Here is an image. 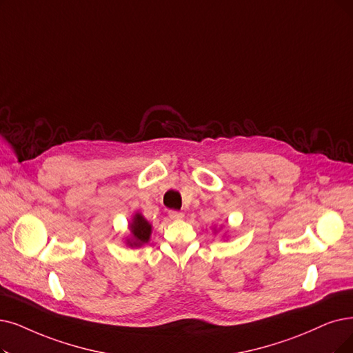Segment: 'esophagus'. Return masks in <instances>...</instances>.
I'll use <instances>...</instances> for the list:
<instances>
[{"label":"esophagus","mask_w":353,"mask_h":353,"mask_svg":"<svg viewBox=\"0 0 353 353\" xmlns=\"http://www.w3.org/2000/svg\"><path fill=\"white\" fill-rule=\"evenodd\" d=\"M169 217H171L172 220H179V219H182L184 217V214L181 213V211H176V210H169Z\"/></svg>","instance_id":"34e87169"}]
</instances>
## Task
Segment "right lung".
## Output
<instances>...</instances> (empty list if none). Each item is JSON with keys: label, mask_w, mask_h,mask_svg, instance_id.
<instances>
[{"label": "right lung", "mask_w": 353, "mask_h": 353, "mask_svg": "<svg viewBox=\"0 0 353 353\" xmlns=\"http://www.w3.org/2000/svg\"><path fill=\"white\" fill-rule=\"evenodd\" d=\"M130 232L133 234V241H129L128 243L130 246H140L149 242L152 228L150 224L143 219V216L136 214L133 219V223L130 224Z\"/></svg>", "instance_id": "obj_1"}]
</instances>
